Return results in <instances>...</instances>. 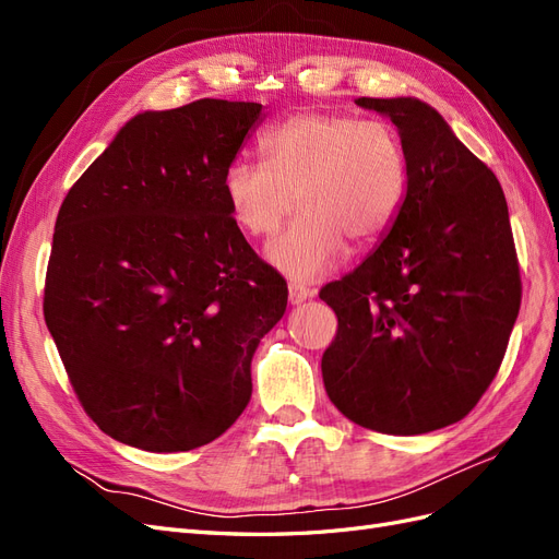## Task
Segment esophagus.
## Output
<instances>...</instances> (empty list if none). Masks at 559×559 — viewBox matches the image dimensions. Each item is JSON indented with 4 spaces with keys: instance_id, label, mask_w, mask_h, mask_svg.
<instances>
[{
    "instance_id": "esophagus-1",
    "label": "esophagus",
    "mask_w": 559,
    "mask_h": 559,
    "mask_svg": "<svg viewBox=\"0 0 559 559\" xmlns=\"http://www.w3.org/2000/svg\"><path fill=\"white\" fill-rule=\"evenodd\" d=\"M312 289H308L306 284H298V282H289V302L292 306H300V302H306L308 298H312Z\"/></svg>"
}]
</instances>
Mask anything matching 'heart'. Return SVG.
Masks as SVG:
<instances>
[{"label": "heart", "instance_id": "heart-1", "mask_svg": "<svg viewBox=\"0 0 559 559\" xmlns=\"http://www.w3.org/2000/svg\"><path fill=\"white\" fill-rule=\"evenodd\" d=\"M267 160L228 165V207L253 238H270L267 259L284 275L314 282L343 261L347 240L370 245L392 228L408 193L399 132L349 114H296L263 138Z\"/></svg>", "mask_w": 559, "mask_h": 559}]
</instances>
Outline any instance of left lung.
<instances>
[{
    "label": "left lung",
    "instance_id": "1",
    "mask_svg": "<svg viewBox=\"0 0 559 559\" xmlns=\"http://www.w3.org/2000/svg\"><path fill=\"white\" fill-rule=\"evenodd\" d=\"M354 103L399 128L408 193L376 251L319 292L337 317L321 376L354 425L429 433L471 413L509 345L522 298L509 205L427 103Z\"/></svg>",
    "mask_w": 559,
    "mask_h": 559
}]
</instances>
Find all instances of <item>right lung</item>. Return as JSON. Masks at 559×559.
<instances>
[{
    "label": "right lung",
    "mask_w": 559,
    "mask_h": 559,
    "mask_svg": "<svg viewBox=\"0 0 559 559\" xmlns=\"http://www.w3.org/2000/svg\"><path fill=\"white\" fill-rule=\"evenodd\" d=\"M261 118L210 97L142 111L62 200L46 326L83 411L126 445H207L251 399L289 289L245 240L224 177Z\"/></svg>",
    "instance_id": "1"
}]
</instances>
